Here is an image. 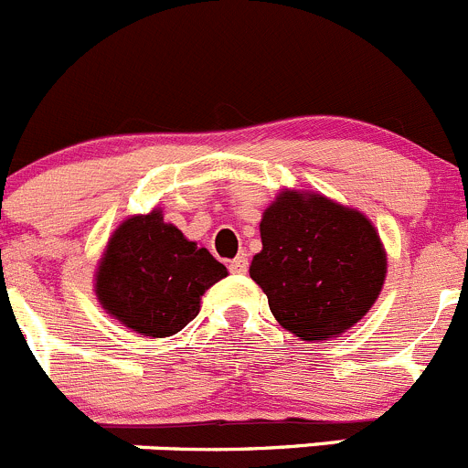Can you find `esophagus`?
<instances>
[{"instance_id": "34e87169", "label": "esophagus", "mask_w": 468, "mask_h": 468, "mask_svg": "<svg viewBox=\"0 0 468 468\" xmlns=\"http://www.w3.org/2000/svg\"><path fill=\"white\" fill-rule=\"evenodd\" d=\"M229 271L232 272H245L248 271V257L245 254H239V257L229 261Z\"/></svg>"}]
</instances>
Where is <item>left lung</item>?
<instances>
[{
	"label": "left lung",
	"instance_id": "8db88e82",
	"mask_svg": "<svg viewBox=\"0 0 468 468\" xmlns=\"http://www.w3.org/2000/svg\"><path fill=\"white\" fill-rule=\"evenodd\" d=\"M261 252L250 277L282 327L327 341L353 327L380 295L387 257L367 216L323 196L284 191L263 211Z\"/></svg>",
	"mask_w": 468,
	"mask_h": 468
}]
</instances>
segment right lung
<instances>
[{"instance_id": "obj_1", "label": "right lung", "mask_w": 468, "mask_h": 468, "mask_svg": "<svg viewBox=\"0 0 468 468\" xmlns=\"http://www.w3.org/2000/svg\"><path fill=\"white\" fill-rule=\"evenodd\" d=\"M228 268L184 239L161 211L133 216L111 236L97 268L101 307L138 335H177L200 312V295Z\"/></svg>"}]
</instances>
